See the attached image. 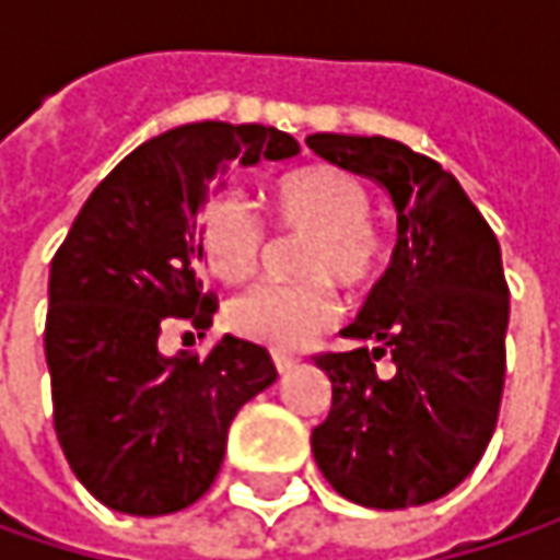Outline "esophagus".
I'll list each match as a JSON object with an SVG mask.
<instances>
[{"instance_id": "obj_1", "label": "esophagus", "mask_w": 560, "mask_h": 560, "mask_svg": "<svg viewBox=\"0 0 560 560\" xmlns=\"http://www.w3.org/2000/svg\"><path fill=\"white\" fill-rule=\"evenodd\" d=\"M299 364V358L287 355V352H273V368L280 371V374H287V371H292Z\"/></svg>"}]
</instances>
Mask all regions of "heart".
I'll use <instances>...</instances> for the list:
<instances>
[{
	"mask_svg": "<svg viewBox=\"0 0 560 560\" xmlns=\"http://www.w3.org/2000/svg\"><path fill=\"white\" fill-rule=\"evenodd\" d=\"M371 208L368 186L334 164L287 177L277 189V224L312 236L299 268L308 283L252 287L230 302L226 324L280 352L302 349L324 334L336 320V295L324 280L355 290L383 268L386 243L371 224ZM199 243L208 270L226 283H240L258 268L268 248V226L243 192L221 189L202 205Z\"/></svg>",
	"mask_w": 560,
	"mask_h": 560,
	"instance_id": "b5f03b06",
	"label": "heart"
}]
</instances>
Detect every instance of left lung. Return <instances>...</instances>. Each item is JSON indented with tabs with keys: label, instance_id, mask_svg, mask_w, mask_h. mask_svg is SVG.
I'll list each match as a JSON object with an SVG mask.
<instances>
[{
	"label": "left lung",
	"instance_id": "obj_1",
	"mask_svg": "<svg viewBox=\"0 0 560 560\" xmlns=\"http://www.w3.org/2000/svg\"><path fill=\"white\" fill-rule=\"evenodd\" d=\"M320 159L389 189L398 240L386 273L342 330L349 352L314 364L334 405L312 430L327 483L380 511L427 505L483 458L505 389L508 283L502 248L462 184L386 137L314 133ZM390 358L394 371L375 364Z\"/></svg>",
	"mask_w": 560,
	"mask_h": 560
}]
</instances>
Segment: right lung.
I'll return each mask as SVG.
<instances>
[{"instance_id":"1","label":"right lung","mask_w":560,"mask_h":560,"mask_svg":"<svg viewBox=\"0 0 560 560\" xmlns=\"http://www.w3.org/2000/svg\"><path fill=\"white\" fill-rule=\"evenodd\" d=\"M299 155L290 133L202 120L142 142L93 189L49 270L46 361L58 445L102 505L155 517L199 502L236 411L268 389V349L224 336L208 355L164 358L162 327L208 330L196 211L226 162Z\"/></svg>"}]
</instances>
